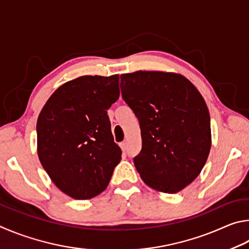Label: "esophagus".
<instances>
[{"label":"esophagus","mask_w":249,"mask_h":249,"mask_svg":"<svg viewBox=\"0 0 249 249\" xmlns=\"http://www.w3.org/2000/svg\"><path fill=\"white\" fill-rule=\"evenodd\" d=\"M120 147H121L122 152H125V150H127V143H125V142H121V143H120Z\"/></svg>","instance_id":"obj_1"}]
</instances>
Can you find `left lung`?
Segmentation results:
<instances>
[{"label":"left lung","instance_id":"1","mask_svg":"<svg viewBox=\"0 0 249 249\" xmlns=\"http://www.w3.org/2000/svg\"><path fill=\"white\" fill-rule=\"evenodd\" d=\"M120 78L122 97L141 128L134 166L152 189L179 193L199 176L210 153V115L202 95L178 73L136 71Z\"/></svg>","mask_w":249,"mask_h":249}]
</instances>
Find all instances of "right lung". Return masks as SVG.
<instances>
[{"label": "right lung", "instance_id": "obj_1", "mask_svg": "<svg viewBox=\"0 0 249 249\" xmlns=\"http://www.w3.org/2000/svg\"><path fill=\"white\" fill-rule=\"evenodd\" d=\"M119 75H84L54 90L37 120V153L58 188L76 200L107 188L121 150L107 110L119 98Z\"/></svg>", "mask_w": 249, "mask_h": 249}]
</instances>
